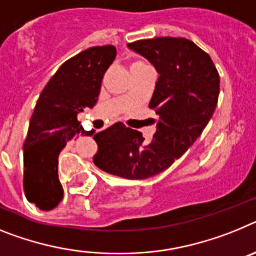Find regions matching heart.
I'll return each instance as SVG.
<instances>
[{
  "label": "heart",
  "instance_id": "heart-1",
  "mask_svg": "<svg viewBox=\"0 0 256 256\" xmlns=\"http://www.w3.org/2000/svg\"><path fill=\"white\" fill-rule=\"evenodd\" d=\"M136 64H140V63H136Z\"/></svg>",
  "mask_w": 256,
  "mask_h": 256
}]
</instances>
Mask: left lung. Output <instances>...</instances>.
Listing matches in <instances>:
<instances>
[{"label":"left lung","instance_id":"8db88e82","mask_svg":"<svg viewBox=\"0 0 256 256\" xmlns=\"http://www.w3.org/2000/svg\"><path fill=\"white\" fill-rule=\"evenodd\" d=\"M153 64L160 77L150 108L158 116L152 140L114 125L94 135V164L125 179H146L171 166L197 140L214 113L220 78L210 55L183 37H157L128 44Z\"/></svg>","mask_w":256,"mask_h":256}]
</instances>
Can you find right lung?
Wrapping results in <instances>:
<instances>
[{
	"label": "right lung",
	"mask_w": 256,
	"mask_h": 256,
	"mask_svg": "<svg viewBox=\"0 0 256 256\" xmlns=\"http://www.w3.org/2000/svg\"><path fill=\"white\" fill-rule=\"evenodd\" d=\"M116 54L113 45L81 51L62 64L40 95L24 142L23 186L26 200L41 210H52L63 198L58 157L66 142L80 132L94 134L82 128L77 114L95 106Z\"/></svg>",
	"instance_id": "obj_1"
}]
</instances>
